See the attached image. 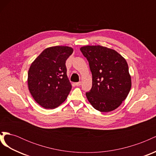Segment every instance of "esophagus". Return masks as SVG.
I'll return each instance as SVG.
<instances>
[{
  "mask_svg": "<svg viewBox=\"0 0 156 156\" xmlns=\"http://www.w3.org/2000/svg\"><path fill=\"white\" fill-rule=\"evenodd\" d=\"M81 81L77 82V83H75V85L77 86V87L80 86V85H81Z\"/></svg>",
  "mask_w": 156,
  "mask_h": 156,
  "instance_id": "obj_1",
  "label": "esophagus"
}]
</instances>
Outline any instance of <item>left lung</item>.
Segmentation results:
<instances>
[{"label": "left lung", "instance_id": "1", "mask_svg": "<svg viewBox=\"0 0 156 156\" xmlns=\"http://www.w3.org/2000/svg\"><path fill=\"white\" fill-rule=\"evenodd\" d=\"M88 61L92 75V87L86 93L88 101L96 110L114 111L130 91L131 79L126 59L115 50L101 45L80 48Z\"/></svg>", "mask_w": 156, "mask_h": 156}]
</instances>
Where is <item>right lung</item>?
I'll list each match as a JSON object with an SVG mask.
<instances>
[{"mask_svg": "<svg viewBox=\"0 0 156 156\" xmlns=\"http://www.w3.org/2000/svg\"><path fill=\"white\" fill-rule=\"evenodd\" d=\"M68 46L50 47L33 61L28 72V87L36 103L55 108L66 100L72 89L66 61L73 53Z\"/></svg>", "mask_w": 156, "mask_h": 156, "instance_id": "right-lung-1", "label": "right lung"}]
</instances>
